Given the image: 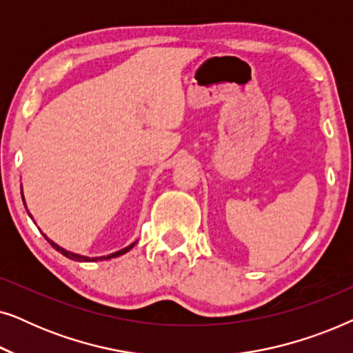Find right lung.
Instances as JSON below:
<instances>
[{
  "label": "right lung",
  "mask_w": 353,
  "mask_h": 353,
  "mask_svg": "<svg viewBox=\"0 0 353 353\" xmlns=\"http://www.w3.org/2000/svg\"><path fill=\"white\" fill-rule=\"evenodd\" d=\"M46 238V241L48 243H50L52 248H54L57 252H61L62 255H65L67 259H72V260H77V262H98V260H109V259H114V257H119V255H122V254H125V252H128L130 249L133 248L134 245V243L132 244V245H128V248H125V249H122V250H117V252H114V254H110V255H103V257H85V255H79V254H74V252H69V250H65V249H62V248H59V245H57L56 243H52L51 239H48V236L46 234H43Z\"/></svg>",
  "instance_id": "obj_1"
}]
</instances>
